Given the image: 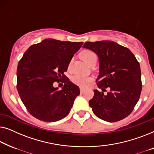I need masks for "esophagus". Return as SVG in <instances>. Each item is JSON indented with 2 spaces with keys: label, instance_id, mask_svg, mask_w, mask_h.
I'll use <instances>...</instances> for the list:
<instances>
[{
  "label": "esophagus",
  "instance_id": "esophagus-1",
  "mask_svg": "<svg viewBox=\"0 0 154 154\" xmlns=\"http://www.w3.org/2000/svg\"><path fill=\"white\" fill-rule=\"evenodd\" d=\"M84 92V88H80V93H81V94H83Z\"/></svg>",
  "mask_w": 154,
  "mask_h": 154
}]
</instances>
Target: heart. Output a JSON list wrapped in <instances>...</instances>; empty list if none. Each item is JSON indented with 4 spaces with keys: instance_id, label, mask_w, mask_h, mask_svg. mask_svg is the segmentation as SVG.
<instances>
[{
    "instance_id": "1",
    "label": "heart",
    "mask_w": 154,
    "mask_h": 154,
    "mask_svg": "<svg viewBox=\"0 0 154 154\" xmlns=\"http://www.w3.org/2000/svg\"><path fill=\"white\" fill-rule=\"evenodd\" d=\"M81 56L84 61L88 65H91L93 62L97 61V56L94 51L91 50H84L81 53ZM72 63V60L69 62L68 68H70ZM94 78L90 76H83L80 75H75L71 77V81L77 85L82 87H86L91 83Z\"/></svg>"
}]
</instances>
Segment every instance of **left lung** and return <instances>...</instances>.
Here are the masks:
<instances>
[{
    "label": "left lung",
    "mask_w": 154,
    "mask_h": 154,
    "mask_svg": "<svg viewBox=\"0 0 154 154\" xmlns=\"http://www.w3.org/2000/svg\"><path fill=\"white\" fill-rule=\"evenodd\" d=\"M84 48L94 51L100 63L97 86L89 106L98 118L116 122L133 112L142 91L139 62L129 49L112 41L86 42ZM109 89L107 94L106 88Z\"/></svg>",
    "instance_id": "left-lung-1"
}]
</instances>
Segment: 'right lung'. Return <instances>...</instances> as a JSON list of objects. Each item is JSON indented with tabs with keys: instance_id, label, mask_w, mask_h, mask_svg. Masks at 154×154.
<instances>
[{
	"instance_id": "add662e5",
	"label": "right lung",
	"mask_w": 154,
	"mask_h": 154,
	"mask_svg": "<svg viewBox=\"0 0 154 154\" xmlns=\"http://www.w3.org/2000/svg\"><path fill=\"white\" fill-rule=\"evenodd\" d=\"M83 42L46 39L31 45L19 61L17 88L28 112L38 119L54 122L68 116L79 88L63 73ZM64 83L61 90L54 82Z\"/></svg>"
}]
</instances>
